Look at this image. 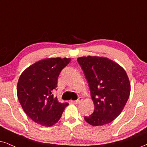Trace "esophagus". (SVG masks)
Wrapping results in <instances>:
<instances>
[{"mask_svg": "<svg viewBox=\"0 0 147 147\" xmlns=\"http://www.w3.org/2000/svg\"><path fill=\"white\" fill-rule=\"evenodd\" d=\"M82 100H83V98L81 97H80V98H78L77 100H74V101H72V102L73 104H75V105H77V104H79L80 102H81Z\"/></svg>", "mask_w": 147, "mask_h": 147, "instance_id": "34e87169", "label": "esophagus"}]
</instances>
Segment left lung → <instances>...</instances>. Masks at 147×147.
I'll use <instances>...</instances> for the list:
<instances>
[{
	"label": "left lung",
	"instance_id": "left-lung-1",
	"mask_svg": "<svg viewBox=\"0 0 147 147\" xmlns=\"http://www.w3.org/2000/svg\"><path fill=\"white\" fill-rule=\"evenodd\" d=\"M90 88L95 109L84 119L93 126L111 123L118 117L130 94V83L121 66L109 58L98 56L77 59Z\"/></svg>",
	"mask_w": 147,
	"mask_h": 147
}]
</instances>
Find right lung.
Returning a JSON list of instances; mask_svg holds the SVG:
<instances>
[{"label": "right lung", "mask_w": 147, "mask_h": 147, "mask_svg": "<svg viewBox=\"0 0 147 147\" xmlns=\"http://www.w3.org/2000/svg\"><path fill=\"white\" fill-rule=\"evenodd\" d=\"M70 58H47L40 60L22 72L17 85L20 105L36 123L50 127L58 121L68 103H60L52 92L57 87L60 72Z\"/></svg>", "instance_id": "add662e5"}]
</instances>
